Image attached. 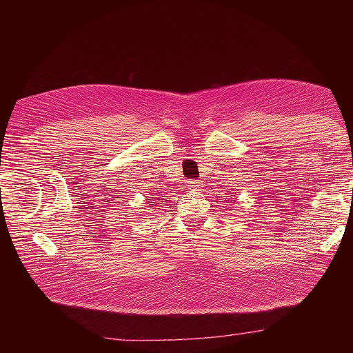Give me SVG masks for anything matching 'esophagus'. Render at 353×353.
I'll return each mask as SVG.
<instances>
[{
  "instance_id": "esophagus-1",
  "label": "esophagus",
  "mask_w": 353,
  "mask_h": 353,
  "mask_svg": "<svg viewBox=\"0 0 353 353\" xmlns=\"http://www.w3.org/2000/svg\"><path fill=\"white\" fill-rule=\"evenodd\" d=\"M188 188H190L191 191H200V190H201V181H197V179L190 181V183H188Z\"/></svg>"
}]
</instances>
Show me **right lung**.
<instances>
[{
  "instance_id": "1",
  "label": "right lung",
  "mask_w": 353,
  "mask_h": 353,
  "mask_svg": "<svg viewBox=\"0 0 353 353\" xmlns=\"http://www.w3.org/2000/svg\"><path fill=\"white\" fill-rule=\"evenodd\" d=\"M152 203H154V201H152Z\"/></svg>"
}]
</instances>
